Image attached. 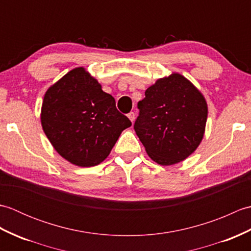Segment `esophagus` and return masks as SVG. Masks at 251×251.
<instances>
[{
    "mask_svg": "<svg viewBox=\"0 0 251 251\" xmlns=\"http://www.w3.org/2000/svg\"><path fill=\"white\" fill-rule=\"evenodd\" d=\"M127 116H128V119L134 123V121H135V119H136V114H135V112H129L128 114H127Z\"/></svg>",
    "mask_w": 251,
    "mask_h": 251,
    "instance_id": "34e87169",
    "label": "esophagus"
}]
</instances>
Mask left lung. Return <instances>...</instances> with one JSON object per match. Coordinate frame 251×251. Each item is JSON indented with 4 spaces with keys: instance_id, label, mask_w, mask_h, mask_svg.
I'll use <instances>...</instances> for the list:
<instances>
[{
    "instance_id": "obj_1",
    "label": "left lung",
    "mask_w": 251,
    "mask_h": 251,
    "mask_svg": "<svg viewBox=\"0 0 251 251\" xmlns=\"http://www.w3.org/2000/svg\"><path fill=\"white\" fill-rule=\"evenodd\" d=\"M134 129L148 155L161 165L183 161L204 136L207 103L191 82L174 73L146 90Z\"/></svg>"
}]
</instances>
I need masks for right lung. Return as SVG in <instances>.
Returning <instances> with one entry per match:
<instances>
[{
    "label": "right lung",
    "mask_w": 251,
    "mask_h": 251,
    "mask_svg": "<svg viewBox=\"0 0 251 251\" xmlns=\"http://www.w3.org/2000/svg\"><path fill=\"white\" fill-rule=\"evenodd\" d=\"M41 121L55 150L82 167L104 161L121 132L131 126L115 99L84 68L67 73L47 90Z\"/></svg>",
    "instance_id": "1"
}]
</instances>
